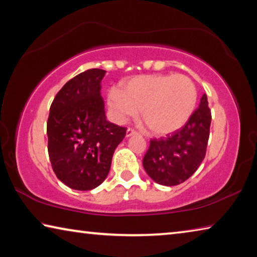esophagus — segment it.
Wrapping results in <instances>:
<instances>
[{
  "mask_svg": "<svg viewBox=\"0 0 257 257\" xmlns=\"http://www.w3.org/2000/svg\"><path fill=\"white\" fill-rule=\"evenodd\" d=\"M136 134H138V133L136 132V130L133 129V128H128V129H127V133H125V136L130 137V136H133V135H136Z\"/></svg>",
  "mask_w": 257,
  "mask_h": 257,
  "instance_id": "1",
  "label": "esophagus"
}]
</instances>
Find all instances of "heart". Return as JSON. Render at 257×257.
Returning <instances> with one entry per match:
<instances>
[{
  "label": "heart",
  "instance_id": "b5f03b06",
  "mask_svg": "<svg viewBox=\"0 0 257 257\" xmlns=\"http://www.w3.org/2000/svg\"><path fill=\"white\" fill-rule=\"evenodd\" d=\"M197 88L182 75H147L112 88L107 105L116 122L123 123L142 110V118L152 133L168 135L184 127L197 104Z\"/></svg>",
  "mask_w": 257,
  "mask_h": 257
}]
</instances>
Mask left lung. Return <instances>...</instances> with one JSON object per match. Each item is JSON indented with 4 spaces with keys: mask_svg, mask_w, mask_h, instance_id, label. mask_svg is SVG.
Returning a JSON list of instances; mask_svg holds the SVG:
<instances>
[{
    "mask_svg": "<svg viewBox=\"0 0 257 257\" xmlns=\"http://www.w3.org/2000/svg\"><path fill=\"white\" fill-rule=\"evenodd\" d=\"M211 119L207 96L204 94L184 127L165 138L151 139L143 159L147 175L163 186L179 185L193 176L205 158Z\"/></svg>",
    "mask_w": 257,
    "mask_h": 257,
    "instance_id": "8db88e82",
    "label": "left lung"
}]
</instances>
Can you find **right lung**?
I'll return each instance as SVG.
<instances>
[{"mask_svg":"<svg viewBox=\"0 0 257 257\" xmlns=\"http://www.w3.org/2000/svg\"><path fill=\"white\" fill-rule=\"evenodd\" d=\"M102 69H89L55 95L47 120L50 161L58 179L76 190L96 188L105 180L112 156L127 128L106 120Z\"/></svg>","mask_w":257,"mask_h":257,"instance_id":"obj_1","label":"right lung"}]
</instances>
